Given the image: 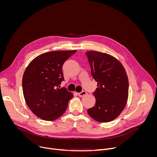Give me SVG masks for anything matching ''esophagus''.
Here are the masks:
<instances>
[{
	"instance_id": "1",
	"label": "esophagus",
	"mask_w": 157,
	"mask_h": 157,
	"mask_svg": "<svg viewBox=\"0 0 157 157\" xmlns=\"http://www.w3.org/2000/svg\"><path fill=\"white\" fill-rule=\"evenodd\" d=\"M78 96L79 97H83V96H86L87 94V93L85 91H82L81 93H78Z\"/></svg>"
}]
</instances>
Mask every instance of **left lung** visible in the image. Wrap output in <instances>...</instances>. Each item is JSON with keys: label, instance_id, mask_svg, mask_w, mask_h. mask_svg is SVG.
<instances>
[{"label": "left lung", "instance_id": "1", "mask_svg": "<svg viewBox=\"0 0 157 157\" xmlns=\"http://www.w3.org/2000/svg\"><path fill=\"white\" fill-rule=\"evenodd\" d=\"M93 78L98 82L93 93L94 107L87 110L98 122H108L116 119L124 110L128 95V80L122 64L110 55L96 51L85 53Z\"/></svg>", "mask_w": 157, "mask_h": 157}]
</instances>
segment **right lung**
I'll return each instance as SVG.
<instances>
[{"label":"right lung","instance_id":"right-lung-1","mask_svg":"<svg viewBox=\"0 0 157 157\" xmlns=\"http://www.w3.org/2000/svg\"><path fill=\"white\" fill-rule=\"evenodd\" d=\"M76 52L43 53L30 62L24 72L22 89L25 102L33 114L43 120L52 121L61 116L73 97L66 87H59L64 80L62 66Z\"/></svg>","mask_w":157,"mask_h":157}]
</instances>
